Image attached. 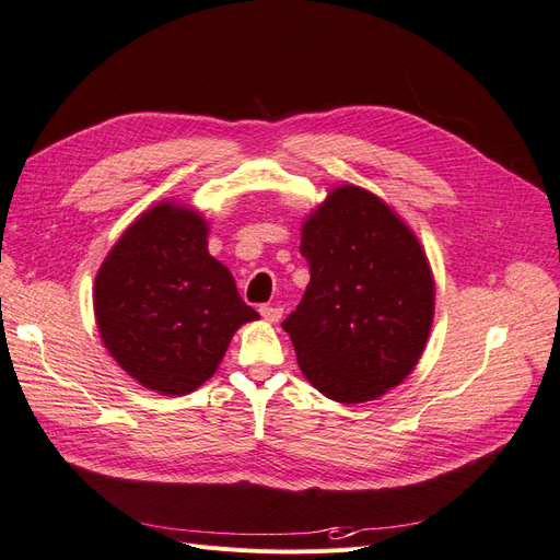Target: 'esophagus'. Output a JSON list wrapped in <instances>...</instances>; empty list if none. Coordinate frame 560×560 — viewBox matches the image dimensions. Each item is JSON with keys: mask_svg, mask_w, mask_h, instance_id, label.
<instances>
[{"mask_svg": "<svg viewBox=\"0 0 560 560\" xmlns=\"http://www.w3.org/2000/svg\"><path fill=\"white\" fill-rule=\"evenodd\" d=\"M260 314H262V318L269 320V323H279L281 316H283V310H281L279 304H262V306H260Z\"/></svg>", "mask_w": 560, "mask_h": 560, "instance_id": "obj_1", "label": "esophagus"}]
</instances>
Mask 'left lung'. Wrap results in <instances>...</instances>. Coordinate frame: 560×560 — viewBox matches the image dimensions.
I'll use <instances>...</instances> for the list:
<instances>
[{"label":"left lung","instance_id":"1","mask_svg":"<svg viewBox=\"0 0 560 560\" xmlns=\"http://www.w3.org/2000/svg\"><path fill=\"white\" fill-rule=\"evenodd\" d=\"M310 285L281 326L326 398H382L417 368L435 316V279L417 234L365 188L339 186L302 223Z\"/></svg>","mask_w":560,"mask_h":560}]
</instances>
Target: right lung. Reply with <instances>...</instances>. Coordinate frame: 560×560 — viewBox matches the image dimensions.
I'll return each instance as SVG.
<instances>
[{"label":"right lung","instance_id":"obj_1","mask_svg":"<svg viewBox=\"0 0 560 560\" xmlns=\"http://www.w3.org/2000/svg\"><path fill=\"white\" fill-rule=\"evenodd\" d=\"M200 211L158 202L120 234L95 277L106 351L143 386L188 395L219 370L232 335L258 312L207 248Z\"/></svg>","mask_w":560,"mask_h":560}]
</instances>
